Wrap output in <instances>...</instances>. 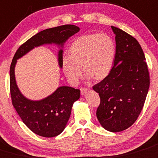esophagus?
I'll return each mask as SVG.
<instances>
[{
  "label": "esophagus",
  "mask_w": 158,
  "mask_h": 158,
  "mask_svg": "<svg viewBox=\"0 0 158 158\" xmlns=\"http://www.w3.org/2000/svg\"><path fill=\"white\" fill-rule=\"evenodd\" d=\"M80 91H81V95H85V93L88 92V89H85V88H81L80 89Z\"/></svg>",
  "instance_id": "34e87169"
}]
</instances>
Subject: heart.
<instances>
[{"label":"heart","instance_id":"obj_1","mask_svg":"<svg viewBox=\"0 0 158 158\" xmlns=\"http://www.w3.org/2000/svg\"><path fill=\"white\" fill-rule=\"evenodd\" d=\"M116 46L106 34L93 33L75 39L69 49V56L62 58L64 74L72 85H77L82 68L86 79L100 81L108 76L113 68Z\"/></svg>","mask_w":158,"mask_h":158}]
</instances>
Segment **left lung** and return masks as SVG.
<instances>
[{
    "instance_id": "1",
    "label": "left lung",
    "mask_w": 158,
    "mask_h": 158,
    "mask_svg": "<svg viewBox=\"0 0 158 158\" xmlns=\"http://www.w3.org/2000/svg\"><path fill=\"white\" fill-rule=\"evenodd\" d=\"M116 35V54L106 78L93 86L100 105L96 116L110 132H120L134 124L140 115L150 86L144 54L134 37L111 26Z\"/></svg>"
}]
</instances>
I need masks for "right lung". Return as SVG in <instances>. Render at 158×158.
I'll return each instance as SVG.
<instances>
[{"label": "right lung", "mask_w": 158, "mask_h": 158, "mask_svg": "<svg viewBox=\"0 0 158 158\" xmlns=\"http://www.w3.org/2000/svg\"><path fill=\"white\" fill-rule=\"evenodd\" d=\"M80 28L65 24L38 32L19 47L10 67V90L12 104L23 123L35 134L44 137L59 135L66 127L73 103L80 97V90L70 86H59L51 95L39 100H32L21 93L15 79L18 59L37 47L56 45L59 47L58 63L62 69L64 44Z\"/></svg>", "instance_id": "add662e5"}]
</instances>
